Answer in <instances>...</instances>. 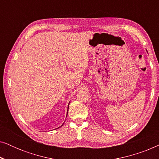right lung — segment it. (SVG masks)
Segmentation results:
<instances>
[{"instance_id":"1","label":"right lung","mask_w":159,"mask_h":159,"mask_svg":"<svg viewBox=\"0 0 159 159\" xmlns=\"http://www.w3.org/2000/svg\"><path fill=\"white\" fill-rule=\"evenodd\" d=\"M68 109H69V107H68ZM67 114H68V113H67ZM63 125H64V124H63Z\"/></svg>"}]
</instances>
